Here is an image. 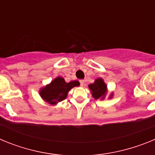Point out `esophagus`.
Segmentation results:
<instances>
[{
    "mask_svg": "<svg viewBox=\"0 0 155 155\" xmlns=\"http://www.w3.org/2000/svg\"><path fill=\"white\" fill-rule=\"evenodd\" d=\"M80 84L81 86H84V80H81L80 81Z\"/></svg>",
    "mask_w": 155,
    "mask_h": 155,
    "instance_id": "esophagus-1",
    "label": "esophagus"
}]
</instances>
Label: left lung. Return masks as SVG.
Masks as SVG:
<instances>
[{
    "label": "left lung",
    "instance_id": "1",
    "mask_svg": "<svg viewBox=\"0 0 155 155\" xmlns=\"http://www.w3.org/2000/svg\"><path fill=\"white\" fill-rule=\"evenodd\" d=\"M89 89L91 90L92 96L95 99L100 98H104L106 93V85L104 83L102 78H98L95 80L93 84H89Z\"/></svg>",
    "mask_w": 155,
    "mask_h": 155
}]
</instances>
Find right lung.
<instances>
[{"mask_svg": "<svg viewBox=\"0 0 155 155\" xmlns=\"http://www.w3.org/2000/svg\"><path fill=\"white\" fill-rule=\"evenodd\" d=\"M79 84H80L78 81L66 83L64 78L58 77L41 90L40 95L46 102L54 105L65 99L68 91L72 87L79 86Z\"/></svg>", "mask_w": 155, "mask_h": 155, "instance_id": "1", "label": "right lung"}]
</instances>
